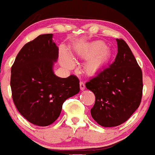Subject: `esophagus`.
<instances>
[{"instance_id":"esophagus-1","label":"esophagus","mask_w":155,"mask_h":155,"mask_svg":"<svg viewBox=\"0 0 155 155\" xmlns=\"http://www.w3.org/2000/svg\"><path fill=\"white\" fill-rule=\"evenodd\" d=\"M80 88H81V89L82 90V91L86 88V86H85L84 83H83V81H81V82H80Z\"/></svg>"}]
</instances>
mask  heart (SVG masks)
I'll list each match as a JSON object with an SVG mask.
<instances>
[{"label":"heart","mask_w":155,"mask_h":155,"mask_svg":"<svg viewBox=\"0 0 155 155\" xmlns=\"http://www.w3.org/2000/svg\"><path fill=\"white\" fill-rule=\"evenodd\" d=\"M78 54L82 58H89L86 64V71L88 74H94L97 73L107 61L110 55V50L106 48L103 41H97L88 45L83 50L78 51ZM64 64L68 67H72L74 61L71 57L63 53Z\"/></svg>","instance_id":"obj_1"}]
</instances>
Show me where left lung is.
<instances>
[{
	"label": "left lung",
	"mask_w": 155,
	"mask_h": 155,
	"mask_svg": "<svg viewBox=\"0 0 155 155\" xmlns=\"http://www.w3.org/2000/svg\"><path fill=\"white\" fill-rule=\"evenodd\" d=\"M115 61L86 83L94 94L92 118L105 127L119 126L138 109L143 94V74L127 44L116 39Z\"/></svg>",
	"instance_id": "obj_1"
}]
</instances>
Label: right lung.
<instances>
[{"label": "right lung", "mask_w": 155, "mask_h": 155, "mask_svg": "<svg viewBox=\"0 0 155 155\" xmlns=\"http://www.w3.org/2000/svg\"><path fill=\"white\" fill-rule=\"evenodd\" d=\"M53 34H42L22 47L11 69L12 95L20 114L31 124L45 127L53 124L67 99L80 91L79 79L53 73L58 48Z\"/></svg>", "instance_id": "1"}]
</instances>
